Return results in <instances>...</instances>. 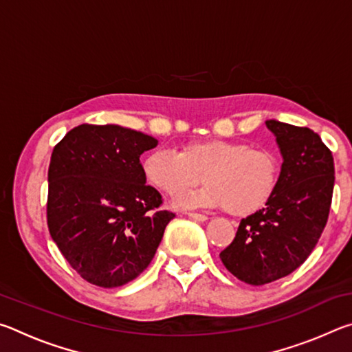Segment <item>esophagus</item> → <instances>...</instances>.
Returning a JSON list of instances; mask_svg holds the SVG:
<instances>
[{
	"label": "esophagus",
	"mask_w": 352,
	"mask_h": 352,
	"mask_svg": "<svg viewBox=\"0 0 352 352\" xmlns=\"http://www.w3.org/2000/svg\"><path fill=\"white\" fill-rule=\"evenodd\" d=\"M186 216L189 219L197 220V222H206V220H208V217L205 216V214H200V212H186Z\"/></svg>",
	"instance_id": "obj_1"
}]
</instances>
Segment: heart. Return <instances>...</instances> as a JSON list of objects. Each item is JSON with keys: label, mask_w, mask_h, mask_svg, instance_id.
<instances>
[{"label": "heart", "mask_w": 352, "mask_h": 352, "mask_svg": "<svg viewBox=\"0 0 352 352\" xmlns=\"http://www.w3.org/2000/svg\"><path fill=\"white\" fill-rule=\"evenodd\" d=\"M142 170L147 182L169 197H177L204 180L199 192L180 199L182 205L225 208L243 217L261 211L279 183L278 157L247 142L204 140L184 144L180 152L157 148L148 153Z\"/></svg>", "instance_id": "b5f03b06"}]
</instances>
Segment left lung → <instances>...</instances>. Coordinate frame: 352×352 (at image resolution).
Here are the masks:
<instances>
[{
	"label": "left lung",
	"mask_w": 352,
	"mask_h": 352,
	"mask_svg": "<svg viewBox=\"0 0 352 352\" xmlns=\"http://www.w3.org/2000/svg\"><path fill=\"white\" fill-rule=\"evenodd\" d=\"M265 124L284 158L278 188L265 208L241 220L220 253L226 270L252 285L287 276L309 258L327 223L336 180L332 152L314 130Z\"/></svg>",
	"instance_id": "left-lung-1"
}]
</instances>
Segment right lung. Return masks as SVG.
<instances>
[{
	"label": "right lung",
	"instance_id": "add662e5",
	"mask_svg": "<svg viewBox=\"0 0 352 352\" xmlns=\"http://www.w3.org/2000/svg\"><path fill=\"white\" fill-rule=\"evenodd\" d=\"M157 144L136 130L82 124L52 151L47 228L85 281L111 289L140 276L175 217L162 210V195L146 184L140 163Z\"/></svg>",
	"mask_w": 352,
	"mask_h": 352
}]
</instances>
